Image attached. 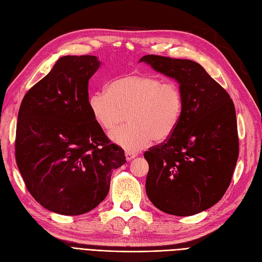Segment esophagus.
<instances>
[{
	"label": "esophagus",
	"instance_id": "obj_1",
	"mask_svg": "<svg viewBox=\"0 0 262 262\" xmlns=\"http://www.w3.org/2000/svg\"><path fill=\"white\" fill-rule=\"evenodd\" d=\"M124 155H125V159H127L128 161L132 160V159L135 157V154H134V152H132V151H129V150H125Z\"/></svg>",
	"mask_w": 262,
	"mask_h": 262
}]
</instances>
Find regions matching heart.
I'll return each mask as SVG.
<instances>
[{
  "instance_id": "obj_1",
  "label": "heart",
  "mask_w": 262,
  "mask_h": 262,
  "mask_svg": "<svg viewBox=\"0 0 262 262\" xmlns=\"http://www.w3.org/2000/svg\"><path fill=\"white\" fill-rule=\"evenodd\" d=\"M89 111L105 131L123 121L128 123L111 133V140L131 151L147 147L151 141L168 140L182 118L183 94L176 83H165L148 74H133L116 79L108 91L89 96Z\"/></svg>"
}]
</instances>
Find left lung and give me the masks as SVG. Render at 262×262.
Returning <instances> with one entry per match:
<instances>
[{
	"instance_id": "8db88e82",
	"label": "left lung",
	"mask_w": 262,
	"mask_h": 262,
	"mask_svg": "<svg viewBox=\"0 0 262 262\" xmlns=\"http://www.w3.org/2000/svg\"><path fill=\"white\" fill-rule=\"evenodd\" d=\"M140 61L174 79L184 102L172 135L144 152L149 166L146 194L166 213H200L221 200L236 166L234 104L228 92L193 60L145 55Z\"/></svg>"
}]
</instances>
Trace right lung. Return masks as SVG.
Here are the masks:
<instances>
[{
    "mask_svg": "<svg viewBox=\"0 0 262 262\" xmlns=\"http://www.w3.org/2000/svg\"><path fill=\"white\" fill-rule=\"evenodd\" d=\"M96 56H62L21 102L16 129V162L26 187L45 209L78 215L110 192L113 170L124 165L89 111V80Z\"/></svg>",
    "mask_w": 262,
    "mask_h": 262,
    "instance_id": "1",
    "label": "right lung"
}]
</instances>
